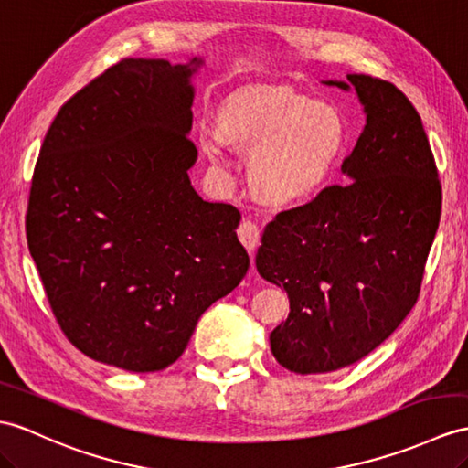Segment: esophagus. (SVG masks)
I'll list each match as a JSON object with an SVG mask.
<instances>
[{"instance_id":"obj_1","label":"esophagus","mask_w":468,"mask_h":468,"mask_svg":"<svg viewBox=\"0 0 468 468\" xmlns=\"http://www.w3.org/2000/svg\"><path fill=\"white\" fill-rule=\"evenodd\" d=\"M260 226L252 220H244L240 224V228H238V238H240V242L244 244V248L248 250L250 254L254 252V250L258 248L260 244Z\"/></svg>"}]
</instances>
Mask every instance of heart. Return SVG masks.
<instances>
[{"label": "heart", "instance_id": "1", "mask_svg": "<svg viewBox=\"0 0 468 468\" xmlns=\"http://www.w3.org/2000/svg\"><path fill=\"white\" fill-rule=\"evenodd\" d=\"M210 161L226 166L228 146L254 151V190L273 204L303 202L322 192L344 161L347 129L334 107L288 87L250 85L222 101L220 122L200 129Z\"/></svg>", "mask_w": 468, "mask_h": 468}]
</instances>
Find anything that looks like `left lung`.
Masks as SVG:
<instances>
[{
    "label": "left lung",
    "mask_w": 468,
    "mask_h": 468,
    "mask_svg": "<svg viewBox=\"0 0 468 468\" xmlns=\"http://www.w3.org/2000/svg\"><path fill=\"white\" fill-rule=\"evenodd\" d=\"M356 89L366 127L329 186L273 218L256 254L260 276L283 288L288 320L270 334L282 367L327 373L363 359L417 302L441 218V182L419 112L369 75L324 81Z\"/></svg>",
    "instance_id": "8db88e82"
}]
</instances>
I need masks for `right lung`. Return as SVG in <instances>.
I'll return each mask as SVG.
<instances>
[{
  "instance_id": "right-lung-1",
  "label": "right lung",
  "mask_w": 468,
  "mask_h": 468,
  "mask_svg": "<svg viewBox=\"0 0 468 468\" xmlns=\"http://www.w3.org/2000/svg\"><path fill=\"white\" fill-rule=\"evenodd\" d=\"M202 63L122 59L67 101L45 134L27 246L63 334L105 366L168 367L250 266L240 212L190 185Z\"/></svg>"
}]
</instances>
